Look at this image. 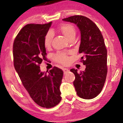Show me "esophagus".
I'll list each match as a JSON object with an SVG mask.
<instances>
[{
    "label": "esophagus",
    "mask_w": 123,
    "mask_h": 123,
    "mask_svg": "<svg viewBox=\"0 0 123 123\" xmlns=\"http://www.w3.org/2000/svg\"><path fill=\"white\" fill-rule=\"evenodd\" d=\"M63 73H64V74H68V72H69V70H68V68H63Z\"/></svg>",
    "instance_id": "obj_1"
}]
</instances>
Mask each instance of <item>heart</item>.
<instances>
[{
  "mask_svg": "<svg viewBox=\"0 0 123 123\" xmlns=\"http://www.w3.org/2000/svg\"><path fill=\"white\" fill-rule=\"evenodd\" d=\"M59 30L63 34L65 37L70 40L74 39L76 35V30L74 26L70 24H63L60 26ZM53 38V34L52 32L49 31L45 34L44 38V45L46 48H49L52 44ZM54 58L59 63L62 64H67L68 62V58L66 54L62 52H58L54 56Z\"/></svg>",
  "mask_w": 123,
  "mask_h": 123,
  "instance_id": "b5f03b06",
  "label": "heart"
}]
</instances>
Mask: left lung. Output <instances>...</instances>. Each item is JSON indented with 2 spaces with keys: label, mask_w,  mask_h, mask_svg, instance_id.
<instances>
[{
  "label": "left lung",
  "mask_w": 123,
  "mask_h": 123,
  "mask_svg": "<svg viewBox=\"0 0 123 123\" xmlns=\"http://www.w3.org/2000/svg\"><path fill=\"white\" fill-rule=\"evenodd\" d=\"M76 24L81 34L79 52L83 57L81 62L86 65L84 71L70 70L74 74L73 84L79 97L86 99L94 98L102 91L107 73V49L97 26L88 18L75 15L62 19Z\"/></svg>",
  "instance_id": "1"
}]
</instances>
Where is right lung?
<instances>
[{"label": "right lung", "instance_id": "1", "mask_svg": "<svg viewBox=\"0 0 123 123\" xmlns=\"http://www.w3.org/2000/svg\"><path fill=\"white\" fill-rule=\"evenodd\" d=\"M52 24H27L19 31L13 45V63L25 88L36 104L49 109L61 100L60 86L63 72L53 67L40 71V64L46 60L44 38Z\"/></svg>", "mask_w": 123, "mask_h": 123}]
</instances>
